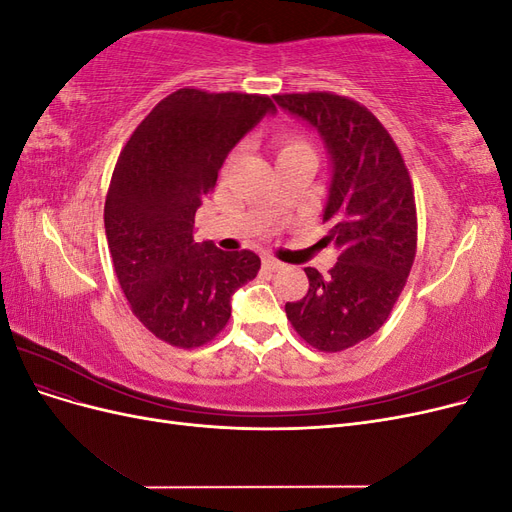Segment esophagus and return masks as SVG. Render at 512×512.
Instances as JSON below:
<instances>
[{"instance_id":"obj_1","label":"esophagus","mask_w":512,"mask_h":512,"mask_svg":"<svg viewBox=\"0 0 512 512\" xmlns=\"http://www.w3.org/2000/svg\"><path fill=\"white\" fill-rule=\"evenodd\" d=\"M262 267H265L267 271H277V269H282V262L275 260L273 256H262Z\"/></svg>"}]
</instances>
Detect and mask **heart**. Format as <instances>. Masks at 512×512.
I'll return each mask as SVG.
<instances>
[{"instance_id": "heart-1", "label": "heart", "mask_w": 512, "mask_h": 512, "mask_svg": "<svg viewBox=\"0 0 512 512\" xmlns=\"http://www.w3.org/2000/svg\"><path fill=\"white\" fill-rule=\"evenodd\" d=\"M286 156H314V151L303 136L288 134L280 143H277V158H286Z\"/></svg>"}]
</instances>
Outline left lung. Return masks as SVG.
<instances>
[{
    "label": "left lung",
    "instance_id": "left-lung-1",
    "mask_svg": "<svg viewBox=\"0 0 512 512\" xmlns=\"http://www.w3.org/2000/svg\"><path fill=\"white\" fill-rule=\"evenodd\" d=\"M316 128L331 156L324 243L339 256L329 277L307 267V294L286 316L309 346L342 352L389 318L416 256V205L404 158L382 123L352 98L312 91L273 96Z\"/></svg>",
    "mask_w": 512,
    "mask_h": 512
}]
</instances>
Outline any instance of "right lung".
Wrapping results in <instances>:
<instances>
[{
    "label": "right lung",
    "mask_w": 512,
    "mask_h": 512,
    "mask_svg": "<svg viewBox=\"0 0 512 512\" xmlns=\"http://www.w3.org/2000/svg\"><path fill=\"white\" fill-rule=\"evenodd\" d=\"M267 113L269 96L179 89L138 123L108 185L104 228L132 314L162 342L198 348L230 318V297L260 258L194 241V215L230 149Z\"/></svg>",
    "instance_id": "1"
}]
</instances>
